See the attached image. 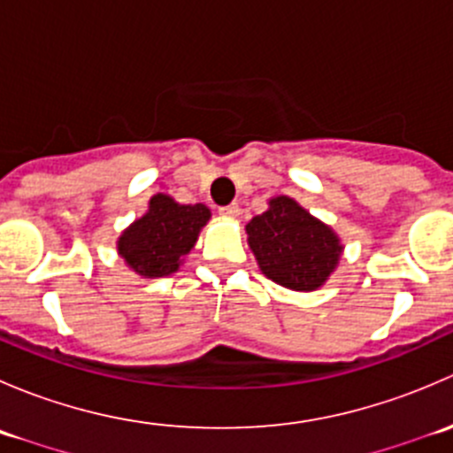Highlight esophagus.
Segmentation results:
<instances>
[{
	"instance_id": "1",
	"label": "esophagus",
	"mask_w": 453,
	"mask_h": 453,
	"mask_svg": "<svg viewBox=\"0 0 453 453\" xmlns=\"http://www.w3.org/2000/svg\"><path fill=\"white\" fill-rule=\"evenodd\" d=\"M239 212H241V208L236 203H230V205H223V208H219V214H221V217H226V219H236V217H239Z\"/></svg>"
}]
</instances>
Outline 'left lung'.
Segmentation results:
<instances>
[{"label":"left lung","instance_id":"8db88e82","mask_svg":"<svg viewBox=\"0 0 453 453\" xmlns=\"http://www.w3.org/2000/svg\"><path fill=\"white\" fill-rule=\"evenodd\" d=\"M260 272L276 285L315 291L335 272L340 236L291 197L269 199V208L245 226Z\"/></svg>","mask_w":453,"mask_h":453}]
</instances>
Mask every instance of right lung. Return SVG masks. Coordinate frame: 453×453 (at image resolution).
I'll return each mask as SVG.
<instances>
[{
	"mask_svg": "<svg viewBox=\"0 0 453 453\" xmlns=\"http://www.w3.org/2000/svg\"><path fill=\"white\" fill-rule=\"evenodd\" d=\"M208 221L210 210L203 203L184 205L157 193L150 197L144 217L135 219L120 234L118 254L138 276H171L195 248L201 227Z\"/></svg>",
	"mask_w": 453,
	"mask_h": 453,
	"instance_id": "right-lung-1",
	"label": "right lung"
}]
</instances>
